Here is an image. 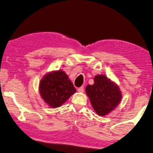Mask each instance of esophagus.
<instances>
[{"mask_svg": "<svg viewBox=\"0 0 153 153\" xmlns=\"http://www.w3.org/2000/svg\"><path fill=\"white\" fill-rule=\"evenodd\" d=\"M84 91V87L83 86L79 87V88H77V91L79 92V93H83Z\"/></svg>", "mask_w": 153, "mask_h": 153, "instance_id": "obj_1", "label": "esophagus"}]
</instances>
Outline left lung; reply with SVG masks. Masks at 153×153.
<instances>
[{
  "mask_svg": "<svg viewBox=\"0 0 153 153\" xmlns=\"http://www.w3.org/2000/svg\"><path fill=\"white\" fill-rule=\"evenodd\" d=\"M86 92L94 110L99 116L110 113L122 97L118 86L103 75L94 76V84L87 86Z\"/></svg>",
  "mask_w": 153,
  "mask_h": 153,
  "instance_id": "1",
  "label": "left lung"
}]
</instances>
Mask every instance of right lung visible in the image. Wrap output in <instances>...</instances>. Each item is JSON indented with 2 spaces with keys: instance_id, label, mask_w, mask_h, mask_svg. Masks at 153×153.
I'll return each instance as SVG.
<instances>
[{
  "instance_id": "1",
  "label": "right lung",
  "mask_w": 153,
  "mask_h": 153,
  "mask_svg": "<svg viewBox=\"0 0 153 153\" xmlns=\"http://www.w3.org/2000/svg\"><path fill=\"white\" fill-rule=\"evenodd\" d=\"M39 92L45 102L55 108L64 103L76 90L64 71H56L43 77L39 83Z\"/></svg>"
}]
</instances>
